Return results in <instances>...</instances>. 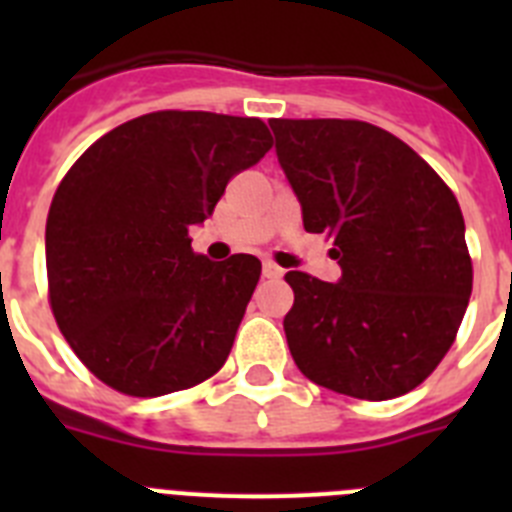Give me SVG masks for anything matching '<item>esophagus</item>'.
Segmentation results:
<instances>
[{"label":"esophagus","mask_w":512,"mask_h":512,"mask_svg":"<svg viewBox=\"0 0 512 512\" xmlns=\"http://www.w3.org/2000/svg\"><path fill=\"white\" fill-rule=\"evenodd\" d=\"M264 277L266 279H282L284 277V269L274 261H264Z\"/></svg>","instance_id":"esophagus-1"}]
</instances>
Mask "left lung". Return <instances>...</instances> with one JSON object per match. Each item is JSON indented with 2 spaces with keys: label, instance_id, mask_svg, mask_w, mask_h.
<instances>
[{
  "label": "left lung",
  "instance_id": "8db88e82",
  "mask_svg": "<svg viewBox=\"0 0 512 512\" xmlns=\"http://www.w3.org/2000/svg\"><path fill=\"white\" fill-rule=\"evenodd\" d=\"M307 233L333 241L338 284L287 271L297 369L359 400L415 390L456 341L472 256L454 192L400 138L361 120H271Z\"/></svg>",
  "mask_w": 512,
  "mask_h": 512
}]
</instances>
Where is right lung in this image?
Segmentation results:
<instances>
[{
  "mask_svg": "<svg viewBox=\"0 0 512 512\" xmlns=\"http://www.w3.org/2000/svg\"><path fill=\"white\" fill-rule=\"evenodd\" d=\"M259 117L161 110L81 153L45 223L48 302L81 364L112 390L158 397L228 359L261 261H210L189 228L271 148Z\"/></svg>",
  "mask_w": 512,
  "mask_h": 512,
  "instance_id": "right-lung-1",
  "label": "right lung"
}]
</instances>
